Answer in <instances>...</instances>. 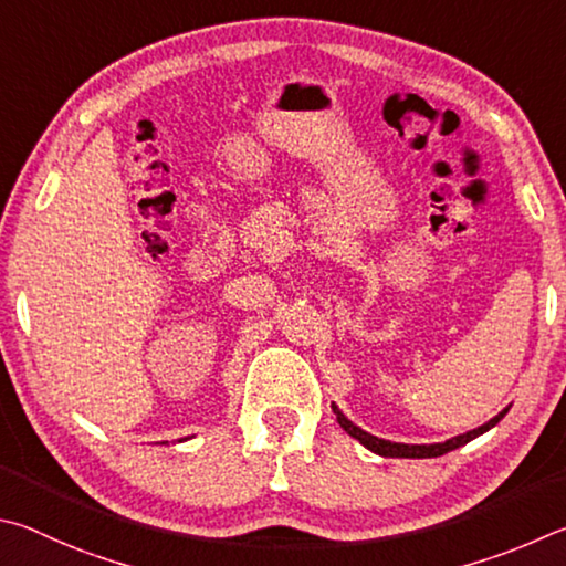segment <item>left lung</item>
<instances>
[{"instance_id":"1","label":"left lung","mask_w":566,"mask_h":566,"mask_svg":"<svg viewBox=\"0 0 566 566\" xmlns=\"http://www.w3.org/2000/svg\"><path fill=\"white\" fill-rule=\"evenodd\" d=\"M333 412H335V418H338L340 428H343L345 432H348L350 438H355L360 444H365V448H368L370 452L382 454V458H412V460H420V458H440V454H444V452L458 450V448H462V444H468L470 440L480 438L482 432L492 430L494 424H497V422L504 418V415H507V410H502L500 415H494V418H492L490 422H484L482 428L470 430V432H464V434H458V438H452V440L434 442V444H405V442H390V440L375 438V434L360 430L358 424H353L338 408H335V405H333Z\"/></svg>"}]
</instances>
